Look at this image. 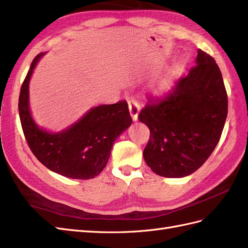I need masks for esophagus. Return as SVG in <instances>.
I'll return each mask as SVG.
<instances>
[{
	"mask_svg": "<svg viewBox=\"0 0 248 248\" xmlns=\"http://www.w3.org/2000/svg\"><path fill=\"white\" fill-rule=\"evenodd\" d=\"M139 109H140V105H139L138 101L134 98H131L129 100V110H130V114L132 116V119L136 122L138 119V113H139Z\"/></svg>",
	"mask_w": 248,
	"mask_h": 248,
	"instance_id": "obj_1",
	"label": "esophagus"
}]
</instances>
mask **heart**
<instances>
[{
    "mask_svg": "<svg viewBox=\"0 0 248 248\" xmlns=\"http://www.w3.org/2000/svg\"><path fill=\"white\" fill-rule=\"evenodd\" d=\"M181 68H182V62H179V63H177L176 66H174L172 69H170L169 72L166 75H163L162 78L156 82V85H155L156 92L164 93V92L169 91L170 89L172 88V86L174 85L176 78L178 76V74L181 71Z\"/></svg>",
    "mask_w": 248,
    "mask_h": 248,
    "instance_id": "obj_1",
    "label": "heart"
}]
</instances>
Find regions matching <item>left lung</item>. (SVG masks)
Returning a JSON list of instances; mask_svg holds the SVG:
<instances>
[{"mask_svg": "<svg viewBox=\"0 0 248 248\" xmlns=\"http://www.w3.org/2000/svg\"><path fill=\"white\" fill-rule=\"evenodd\" d=\"M227 116V93L217 63L198 49L196 66L163 98L149 99L138 119L150 129L143 158L169 178L193 174L218 144Z\"/></svg>", "mask_w": 248, "mask_h": 248, "instance_id": "obj_1", "label": "left lung"}]
</instances>
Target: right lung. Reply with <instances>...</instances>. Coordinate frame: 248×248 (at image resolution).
<instances>
[{"label":"right lung","mask_w":248,"mask_h":248,"mask_svg":"<svg viewBox=\"0 0 248 248\" xmlns=\"http://www.w3.org/2000/svg\"><path fill=\"white\" fill-rule=\"evenodd\" d=\"M37 54L21 87L18 111L25 138L31 152L52 172L72 179H91L103 170L114 140L129 128L132 118L125 100L94 107L78 123L59 133L37 126L29 109V81Z\"/></svg>","instance_id":"right-lung-1"}]
</instances>
